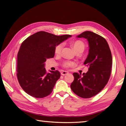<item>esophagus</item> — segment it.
I'll return each mask as SVG.
<instances>
[{"mask_svg":"<svg viewBox=\"0 0 126 126\" xmlns=\"http://www.w3.org/2000/svg\"><path fill=\"white\" fill-rule=\"evenodd\" d=\"M68 74V72H66V71H62V72H61V74L62 75H67Z\"/></svg>","mask_w":126,"mask_h":126,"instance_id":"34e87169","label":"esophagus"}]
</instances>
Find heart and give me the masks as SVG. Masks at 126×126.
<instances>
[{
	"mask_svg": "<svg viewBox=\"0 0 126 126\" xmlns=\"http://www.w3.org/2000/svg\"><path fill=\"white\" fill-rule=\"evenodd\" d=\"M72 46L73 48L75 50V51L77 52H83L85 48V45L84 43L81 41H75L72 43ZM63 45V44H59L57 45L55 47V49H54V53L56 55H60L62 53V51ZM76 65V63L73 61H64L62 63V67L64 68H69L73 66H74Z\"/></svg>",
	"mask_w": 126,
	"mask_h": 126,
	"instance_id": "obj_1",
	"label": "heart"
}]
</instances>
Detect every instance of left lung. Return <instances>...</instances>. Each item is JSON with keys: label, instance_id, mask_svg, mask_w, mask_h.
<instances>
[{"label": "left lung", "instance_id": "obj_1", "mask_svg": "<svg viewBox=\"0 0 126 126\" xmlns=\"http://www.w3.org/2000/svg\"><path fill=\"white\" fill-rule=\"evenodd\" d=\"M88 41L89 53L84 62L88 71L83 75L74 73V79L70 88L79 97L88 99L99 93L109 81L112 58L106 40L91 31H85L78 36Z\"/></svg>", "mask_w": 126, "mask_h": 126}]
</instances>
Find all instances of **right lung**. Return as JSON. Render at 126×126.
I'll return each instance as SVG.
<instances>
[{"label": "right lung", "instance_id": "obj_1", "mask_svg": "<svg viewBox=\"0 0 126 126\" xmlns=\"http://www.w3.org/2000/svg\"><path fill=\"white\" fill-rule=\"evenodd\" d=\"M71 36L39 31L22 42L17 54V78L27 94L36 98L51 94L61 73L58 70L47 73L45 63L47 59L53 58L56 46Z\"/></svg>", "mask_w": 126, "mask_h": 126}]
</instances>
